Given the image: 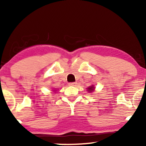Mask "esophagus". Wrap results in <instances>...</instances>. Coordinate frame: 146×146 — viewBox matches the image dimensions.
<instances>
[{
    "label": "esophagus",
    "instance_id": "1",
    "mask_svg": "<svg viewBox=\"0 0 146 146\" xmlns=\"http://www.w3.org/2000/svg\"><path fill=\"white\" fill-rule=\"evenodd\" d=\"M77 84V82H71L68 84V85L69 86H75V85Z\"/></svg>",
    "mask_w": 146,
    "mask_h": 146
}]
</instances>
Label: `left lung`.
Wrapping results in <instances>:
<instances>
[{
  "label": "left lung",
  "mask_w": 146,
  "mask_h": 146,
  "mask_svg": "<svg viewBox=\"0 0 146 146\" xmlns=\"http://www.w3.org/2000/svg\"><path fill=\"white\" fill-rule=\"evenodd\" d=\"M94 88L95 87L94 86H90V87H88V88H87V90H88V92H89V93H91V92H93V90H94Z\"/></svg>",
  "instance_id": "8db88e82"
}]
</instances>
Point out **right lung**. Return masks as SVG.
Returning a JSON list of instances; mask_svg holds the SVG:
<instances>
[{"mask_svg": "<svg viewBox=\"0 0 146 146\" xmlns=\"http://www.w3.org/2000/svg\"><path fill=\"white\" fill-rule=\"evenodd\" d=\"M55 90H53V91H55Z\"/></svg>", "mask_w": 146, "mask_h": 146, "instance_id": "add662e5", "label": "right lung"}]
</instances>
